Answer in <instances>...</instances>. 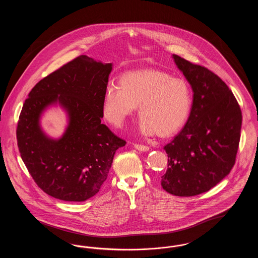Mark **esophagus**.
<instances>
[{
    "label": "esophagus",
    "mask_w": 258,
    "mask_h": 258,
    "mask_svg": "<svg viewBox=\"0 0 258 258\" xmlns=\"http://www.w3.org/2000/svg\"><path fill=\"white\" fill-rule=\"evenodd\" d=\"M135 149H137V150H139V151H149V149H150V148L146 146V145L137 144V143H135Z\"/></svg>",
    "instance_id": "34e87169"
}]
</instances>
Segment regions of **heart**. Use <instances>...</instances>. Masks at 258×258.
<instances>
[{
  "label": "heart",
  "instance_id": "b5f03b06",
  "mask_svg": "<svg viewBox=\"0 0 258 258\" xmlns=\"http://www.w3.org/2000/svg\"><path fill=\"white\" fill-rule=\"evenodd\" d=\"M138 104L140 132L168 136L186 121L192 104L191 91L184 79L157 70L123 74L119 85L110 83L103 99L106 120L121 126Z\"/></svg>",
  "mask_w": 258,
  "mask_h": 258
}]
</instances>
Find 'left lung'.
Segmentation results:
<instances>
[{
  "label": "left lung",
  "instance_id": "8db88e82",
  "mask_svg": "<svg viewBox=\"0 0 258 258\" xmlns=\"http://www.w3.org/2000/svg\"><path fill=\"white\" fill-rule=\"evenodd\" d=\"M194 91L189 117L163 149L168 167L161 186L176 197L206 192L232 169L239 148L242 111L233 93L207 68L173 54Z\"/></svg>",
  "mask_w": 258,
  "mask_h": 258
}]
</instances>
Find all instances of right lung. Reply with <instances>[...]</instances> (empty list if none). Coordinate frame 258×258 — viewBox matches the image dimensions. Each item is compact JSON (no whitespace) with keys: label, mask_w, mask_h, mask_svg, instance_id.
<instances>
[{"label":"right lung","mask_w":258,"mask_h":258,"mask_svg":"<svg viewBox=\"0 0 258 258\" xmlns=\"http://www.w3.org/2000/svg\"><path fill=\"white\" fill-rule=\"evenodd\" d=\"M111 70V63L78 56L42 78L25 100L17 145L35 183L50 197L77 202L94 197L107 179L115 152L126 143L101 123ZM56 101L69 112L70 124L61 140L52 141L38 120Z\"/></svg>","instance_id":"obj_1"}]
</instances>
